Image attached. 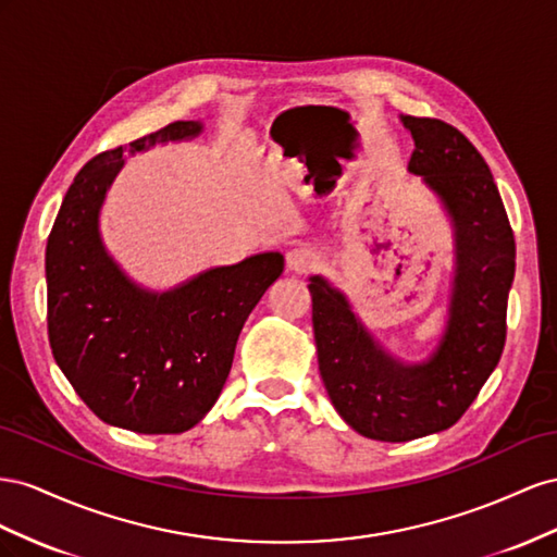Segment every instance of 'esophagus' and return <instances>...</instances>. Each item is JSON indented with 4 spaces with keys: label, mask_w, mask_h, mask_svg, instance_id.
<instances>
[{
    "label": "esophagus",
    "mask_w": 557,
    "mask_h": 557,
    "mask_svg": "<svg viewBox=\"0 0 557 557\" xmlns=\"http://www.w3.org/2000/svg\"><path fill=\"white\" fill-rule=\"evenodd\" d=\"M317 263H320V257H317V251L310 247H294L287 251V268L298 275L310 273Z\"/></svg>",
    "instance_id": "esophagus-1"
}]
</instances>
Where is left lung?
<instances>
[{"label": "left lung", "instance_id": "obj_1", "mask_svg": "<svg viewBox=\"0 0 557 557\" xmlns=\"http://www.w3.org/2000/svg\"><path fill=\"white\" fill-rule=\"evenodd\" d=\"M416 139L408 170L441 198L455 228V280L446 331L429 359L387 355L347 298L314 275L317 361L341 418L373 441L401 443L453 426L499 363L516 240L485 158L438 119L401 116Z\"/></svg>", "mask_w": 557, "mask_h": 557}]
</instances>
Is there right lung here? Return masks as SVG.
Masks as SVG:
<instances>
[{"label": "right lung", "mask_w": 557, "mask_h": 557, "mask_svg": "<svg viewBox=\"0 0 557 557\" xmlns=\"http://www.w3.org/2000/svg\"><path fill=\"white\" fill-rule=\"evenodd\" d=\"M202 133L174 121L131 141V153ZM123 147L76 174L46 245L49 341L60 371L102 422L137 434H182L219 399L249 312L284 270L280 251L212 268L156 294L109 257L98 216Z\"/></svg>", "instance_id": "obj_1"}]
</instances>
